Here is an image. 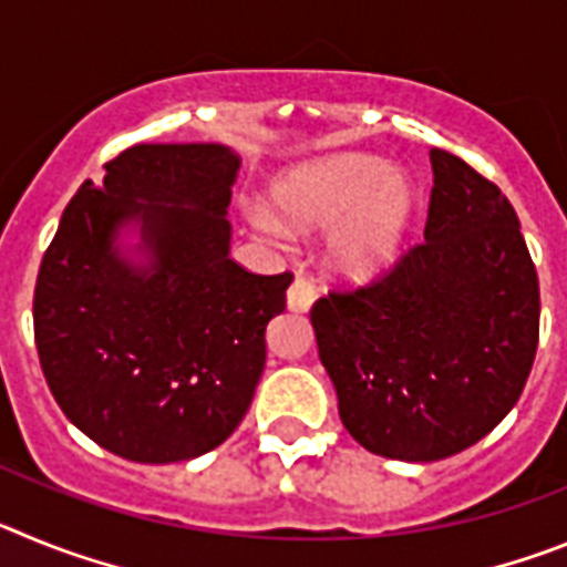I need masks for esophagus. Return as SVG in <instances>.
Wrapping results in <instances>:
<instances>
[{
    "mask_svg": "<svg viewBox=\"0 0 567 567\" xmlns=\"http://www.w3.org/2000/svg\"><path fill=\"white\" fill-rule=\"evenodd\" d=\"M318 300V287L309 278H295V284L287 292V303L292 312H309L312 303Z\"/></svg>",
    "mask_w": 567,
    "mask_h": 567,
    "instance_id": "obj_1",
    "label": "esophagus"
}]
</instances>
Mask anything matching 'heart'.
Wrapping results in <instances>:
<instances>
[{"label":"heart","mask_w":567,"mask_h":567,"mask_svg":"<svg viewBox=\"0 0 567 567\" xmlns=\"http://www.w3.org/2000/svg\"><path fill=\"white\" fill-rule=\"evenodd\" d=\"M275 204L298 227L340 224L332 238L334 267L352 278H372L400 255L412 227L417 193L385 162L369 155H334L284 175ZM278 233L272 218H258Z\"/></svg>","instance_id":"1"}]
</instances>
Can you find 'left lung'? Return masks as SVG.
<instances>
[{
  "label": "left lung",
  "instance_id": "1",
  "mask_svg": "<svg viewBox=\"0 0 567 567\" xmlns=\"http://www.w3.org/2000/svg\"><path fill=\"white\" fill-rule=\"evenodd\" d=\"M429 155L425 240L309 315L346 432L405 463L480 443L517 405L539 343L537 267L517 213L463 158Z\"/></svg>",
  "mask_w": 567,
  "mask_h": 567
}]
</instances>
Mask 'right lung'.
<instances>
[{
	"label": "right lung",
	"mask_w": 567,
	"mask_h": 567,
	"mask_svg": "<svg viewBox=\"0 0 567 567\" xmlns=\"http://www.w3.org/2000/svg\"><path fill=\"white\" fill-rule=\"evenodd\" d=\"M240 162L221 144H135L70 198L42 258L33 334L59 409L133 463L213 452L247 414L267 363V323L292 272L229 258ZM135 223L147 265L114 247Z\"/></svg>",
	"instance_id": "obj_1"
}]
</instances>
